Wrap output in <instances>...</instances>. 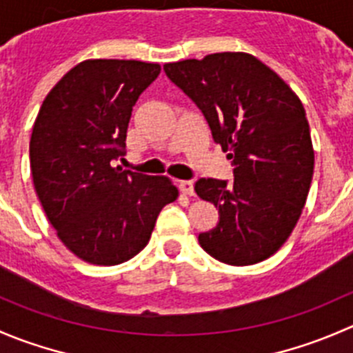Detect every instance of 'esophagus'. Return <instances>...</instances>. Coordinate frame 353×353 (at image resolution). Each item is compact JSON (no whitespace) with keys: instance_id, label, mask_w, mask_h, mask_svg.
<instances>
[{"instance_id":"34e87169","label":"esophagus","mask_w":353,"mask_h":353,"mask_svg":"<svg viewBox=\"0 0 353 353\" xmlns=\"http://www.w3.org/2000/svg\"><path fill=\"white\" fill-rule=\"evenodd\" d=\"M177 188H179V191L183 194H193L194 193V186L191 181H179V184H177Z\"/></svg>"}]
</instances>
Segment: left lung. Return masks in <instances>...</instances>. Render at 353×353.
<instances>
[{"mask_svg": "<svg viewBox=\"0 0 353 353\" xmlns=\"http://www.w3.org/2000/svg\"><path fill=\"white\" fill-rule=\"evenodd\" d=\"M163 70L201 109L234 163L230 183L203 177L194 184L198 196L219 208V222L199 234V245L232 266L270 258L297 225L314 172L301 99L248 52H215Z\"/></svg>", "mask_w": 353, "mask_h": 353, "instance_id": "left-lung-1", "label": "left lung"}]
</instances>
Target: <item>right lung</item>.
<instances>
[{"label":"right lung","instance_id":"obj_1","mask_svg":"<svg viewBox=\"0 0 353 353\" xmlns=\"http://www.w3.org/2000/svg\"><path fill=\"white\" fill-rule=\"evenodd\" d=\"M159 73V63L87 59L52 87L35 117V193L59 241L90 265L137 256L179 194L169 177L110 165L124 154L134 102Z\"/></svg>","mask_w":353,"mask_h":353}]
</instances>
